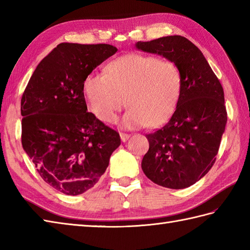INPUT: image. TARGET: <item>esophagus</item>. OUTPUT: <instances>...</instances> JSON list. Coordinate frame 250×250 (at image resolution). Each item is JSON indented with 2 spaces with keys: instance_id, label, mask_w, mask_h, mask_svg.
<instances>
[{
  "instance_id": "1",
  "label": "esophagus",
  "mask_w": 250,
  "mask_h": 250,
  "mask_svg": "<svg viewBox=\"0 0 250 250\" xmlns=\"http://www.w3.org/2000/svg\"><path fill=\"white\" fill-rule=\"evenodd\" d=\"M129 137H130V134L128 133H120V139L122 142H126L129 140Z\"/></svg>"
}]
</instances>
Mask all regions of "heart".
I'll use <instances>...</instances> for the list:
<instances>
[{
    "mask_svg": "<svg viewBox=\"0 0 250 250\" xmlns=\"http://www.w3.org/2000/svg\"><path fill=\"white\" fill-rule=\"evenodd\" d=\"M184 86L176 63L156 56L130 54L108 63L104 74H89L83 94L89 110L100 121L113 122L126 103L121 125L158 128L176 110Z\"/></svg>",
    "mask_w": 250,
    "mask_h": 250,
    "instance_id": "obj_1",
    "label": "heart"
}]
</instances>
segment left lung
<instances>
[{
    "instance_id": "left-lung-1",
    "label": "left lung",
    "mask_w": 250,
    "mask_h": 250,
    "mask_svg": "<svg viewBox=\"0 0 250 250\" xmlns=\"http://www.w3.org/2000/svg\"><path fill=\"white\" fill-rule=\"evenodd\" d=\"M135 47L175 62L184 78L182 97L171 119L146 135L149 150L142 169L162 187H190L216 161L227 124L224 89L201 50L184 36L137 42Z\"/></svg>"
}]
</instances>
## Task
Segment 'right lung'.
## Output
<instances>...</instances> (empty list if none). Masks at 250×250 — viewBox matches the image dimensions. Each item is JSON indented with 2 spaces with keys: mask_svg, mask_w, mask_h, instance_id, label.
<instances>
[{
  "mask_svg": "<svg viewBox=\"0 0 250 250\" xmlns=\"http://www.w3.org/2000/svg\"><path fill=\"white\" fill-rule=\"evenodd\" d=\"M107 44L61 43L36 66L21 99V143L47 184L67 195L91 189L120 136L87 111L83 81L117 52Z\"/></svg>",
  "mask_w": 250,
  "mask_h": 250,
  "instance_id": "right-lung-1",
  "label": "right lung"
}]
</instances>
